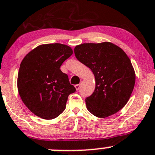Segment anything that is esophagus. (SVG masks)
<instances>
[{
  "mask_svg": "<svg viewBox=\"0 0 155 155\" xmlns=\"http://www.w3.org/2000/svg\"><path fill=\"white\" fill-rule=\"evenodd\" d=\"M75 87H76V91L79 90V88H80V85H79V84H78V85H75Z\"/></svg>",
  "mask_w": 155,
  "mask_h": 155,
  "instance_id": "1",
  "label": "esophagus"
}]
</instances>
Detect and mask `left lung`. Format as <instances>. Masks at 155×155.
I'll return each mask as SVG.
<instances>
[{
	"label": "left lung",
	"instance_id": "1",
	"mask_svg": "<svg viewBox=\"0 0 155 155\" xmlns=\"http://www.w3.org/2000/svg\"><path fill=\"white\" fill-rule=\"evenodd\" d=\"M75 56L95 77V89L85 99L87 110L107 118L122 109L134 90L136 76L126 53L109 42L83 43L74 48Z\"/></svg>",
	"mask_w": 155,
	"mask_h": 155
}]
</instances>
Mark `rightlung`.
<instances>
[{
	"instance_id": "right-lung-1",
	"label": "right lung",
	"mask_w": 155,
	"mask_h": 155,
	"mask_svg": "<svg viewBox=\"0 0 155 155\" xmlns=\"http://www.w3.org/2000/svg\"><path fill=\"white\" fill-rule=\"evenodd\" d=\"M73 54L70 46L61 43L40 45L21 61L17 87L21 101L34 115L53 119L64 112L68 96L76 91L68 76L60 70Z\"/></svg>"
}]
</instances>
